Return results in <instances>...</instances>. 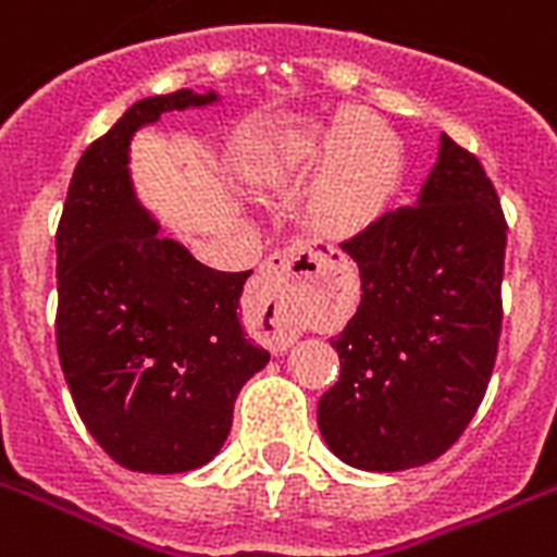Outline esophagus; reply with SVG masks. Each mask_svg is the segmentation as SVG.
I'll use <instances>...</instances> for the list:
<instances>
[{"label":"esophagus","mask_w":557,"mask_h":557,"mask_svg":"<svg viewBox=\"0 0 557 557\" xmlns=\"http://www.w3.org/2000/svg\"><path fill=\"white\" fill-rule=\"evenodd\" d=\"M320 271H323V260H318V251L309 243H294L283 251H274L260 265V274L255 280V300L269 318L265 334L277 351L288 349V343L294 341L297 294L311 277H318Z\"/></svg>","instance_id":"esophagus-1"}]
</instances>
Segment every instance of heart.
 <instances>
[{
    "instance_id": "b5f03b06",
    "label": "heart",
    "mask_w": 557,
    "mask_h": 557,
    "mask_svg": "<svg viewBox=\"0 0 557 557\" xmlns=\"http://www.w3.org/2000/svg\"><path fill=\"white\" fill-rule=\"evenodd\" d=\"M325 165L314 191V220L332 234L363 228L392 191L395 148L381 122L360 111H349L325 134H292L265 157L269 180H292Z\"/></svg>"
}]
</instances>
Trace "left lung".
I'll return each instance as SVG.
<instances>
[{
    "label": "left lung",
    "instance_id": "1",
    "mask_svg": "<svg viewBox=\"0 0 557 557\" xmlns=\"http://www.w3.org/2000/svg\"><path fill=\"white\" fill-rule=\"evenodd\" d=\"M363 297L332 346L341 381L318 404L329 449L366 472L441 458L463 435L498 357L506 220L481 160L441 134L414 206L343 243Z\"/></svg>",
    "mask_w": 557,
    "mask_h": 557
}]
</instances>
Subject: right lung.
I'll use <instances>...</instances> for the list:
<instances>
[{
    "mask_svg": "<svg viewBox=\"0 0 557 557\" xmlns=\"http://www.w3.org/2000/svg\"><path fill=\"white\" fill-rule=\"evenodd\" d=\"M216 102L183 88L139 99L76 162L57 228V351L94 441L131 472H188L232 432L234 400L269 351L246 341L251 271L194 260L139 206L128 146L169 111Z\"/></svg>",
    "mask_w": 557,
    "mask_h": 557,
    "instance_id": "obj_1",
    "label": "right lung"
}]
</instances>
